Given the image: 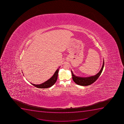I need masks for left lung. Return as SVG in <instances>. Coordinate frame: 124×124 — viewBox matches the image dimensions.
Wrapping results in <instances>:
<instances>
[{"label": "left lung", "mask_w": 124, "mask_h": 124, "mask_svg": "<svg viewBox=\"0 0 124 124\" xmlns=\"http://www.w3.org/2000/svg\"><path fill=\"white\" fill-rule=\"evenodd\" d=\"M104 65V61L103 60V65L101 68V69L100 71L96 75L93 76H90L88 77H80L76 76L73 74L72 71L71 70L73 80L76 84L80 86H88L89 85H91L94 82H95L100 76L101 74V73L103 69Z\"/></svg>", "instance_id": "left-lung-1"}]
</instances>
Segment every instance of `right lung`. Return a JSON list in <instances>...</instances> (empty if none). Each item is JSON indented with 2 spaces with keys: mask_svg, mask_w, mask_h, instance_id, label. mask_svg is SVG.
<instances>
[{
  "mask_svg": "<svg viewBox=\"0 0 124 124\" xmlns=\"http://www.w3.org/2000/svg\"><path fill=\"white\" fill-rule=\"evenodd\" d=\"M59 68L56 71L53 76L50 78L48 80L46 81L45 82L41 84L40 85H35L31 83V84L35 86V87L40 88H48L53 86L55 83V82H56V80L57 79L58 75Z\"/></svg>",
  "mask_w": 124,
  "mask_h": 124,
  "instance_id": "right-lung-1",
  "label": "right lung"
}]
</instances>
